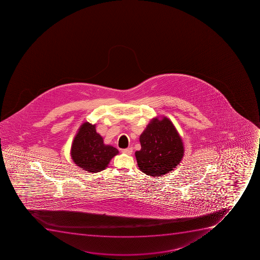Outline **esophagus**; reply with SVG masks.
Wrapping results in <instances>:
<instances>
[{
	"label": "esophagus",
	"mask_w": 260,
	"mask_h": 260,
	"mask_svg": "<svg viewBox=\"0 0 260 260\" xmlns=\"http://www.w3.org/2000/svg\"><path fill=\"white\" fill-rule=\"evenodd\" d=\"M122 152H123V153H125V154H132V152H133V148H132V147L124 148V149H122Z\"/></svg>",
	"instance_id": "obj_1"
}]
</instances>
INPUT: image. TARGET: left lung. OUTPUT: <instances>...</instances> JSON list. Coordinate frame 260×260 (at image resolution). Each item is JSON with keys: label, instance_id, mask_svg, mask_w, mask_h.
Here are the masks:
<instances>
[{"label": "left lung", "instance_id": "left-lung-1", "mask_svg": "<svg viewBox=\"0 0 260 260\" xmlns=\"http://www.w3.org/2000/svg\"><path fill=\"white\" fill-rule=\"evenodd\" d=\"M142 148L136 152L140 170L158 177L170 173L181 161L182 141L172 122L167 118H153L140 137Z\"/></svg>", "mask_w": 260, "mask_h": 260}]
</instances>
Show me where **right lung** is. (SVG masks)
<instances>
[{
	"label": "right lung",
	"mask_w": 260,
	"mask_h": 260,
	"mask_svg": "<svg viewBox=\"0 0 260 260\" xmlns=\"http://www.w3.org/2000/svg\"><path fill=\"white\" fill-rule=\"evenodd\" d=\"M118 150L103 144V137L95 132V125L83 123L71 148V157L75 165L89 172L105 170L112 157L118 154Z\"/></svg>",
	"instance_id": "add662e5"
}]
</instances>
